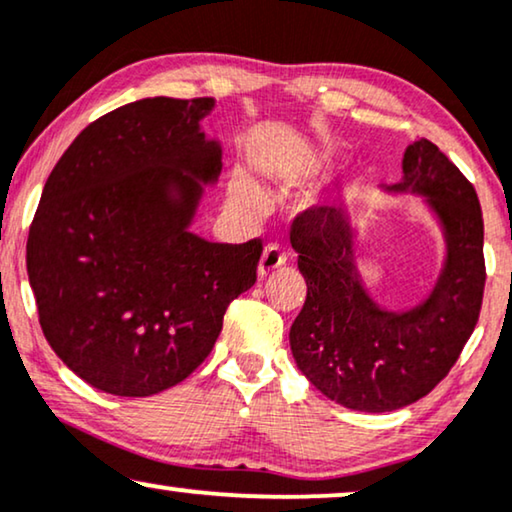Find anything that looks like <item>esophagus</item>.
<instances>
[{
    "label": "esophagus",
    "instance_id": "obj_1",
    "mask_svg": "<svg viewBox=\"0 0 512 512\" xmlns=\"http://www.w3.org/2000/svg\"><path fill=\"white\" fill-rule=\"evenodd\" d=\"M285 260H288V257H285V252L278 248V245H267V248L262 250L260 262H257V278H267L271 271L283 267Z\"/></svg>",
    "mask_w": 512,
    "mask_h": 512
}]
</instances>
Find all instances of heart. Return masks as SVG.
I'll return each instance as SVG.
<instances>
[{
  "instance_id": "heart-1",
  "label": "heart",
  "mask_w": 512,
  "mask_h": 512,
  "mask_svg": "<svg viewBox=\"0 0 512 512\" xmlns=\"http://www.w3.org/2000/svg\"><path fill=\"white\" fill-rule=\"evenodd\" d=\"M229 194H231V199H234L236 203H241V206H255V201H257V189H255V185H252L250 177L243 173H236L234 177H231Z\"/></svg>"
}]
</instances>
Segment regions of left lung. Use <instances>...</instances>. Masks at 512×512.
Masks as SVG:
<instances>
[{
	"instance_id": "obj_1",
	"label": "left lung",
	"mask_w": 512,
	"mask_h": 512,
	"mask_svg": "<svg viewBox=\"0 0 512 512\" xmlns=\"http://www.w3.org/2000/svg\"><path fill=\"white\" fill-rule=\"evenodd\" d=\"M381 189L419 196L442 234L440 271L417 304L377 302L358 267V227L342 208L306 210L290 231L306 281L290 327L297 370L332 403L372 414L417 403L447 377L473 335L485 290L478 194L433 142H412L400 182Z\"/></svg>"
}]
</instances>
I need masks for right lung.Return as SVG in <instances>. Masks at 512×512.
Here are the masks:
<instances>
[{
	"mask_svg": "<svg viewBox=\"0 0 512 512\" xmlns=\"http://www.w3.org/2000/svg\"><path fill=\"white\" fill-rule=\"evenodd\" d=\"M215 98H142L81 131L46 180L27 276L56 356L102 393L145 398L187 379L255 285L260 241L192 227L222 170L201 121Z\"/></svg>",
	"mask_w": 512,
	"mask_h": 512,
	"instance_id": "right-lung-1",
	"label": "right lung"
}]
</instances>
